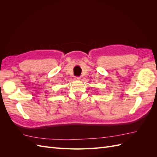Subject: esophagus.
I'll return each mask as SVG.
<instances>
[{
	"label": "esophagus",
	"mask_w": 157,
	"mask_h": 157,
	"mask_svg": "<svg viewBox=\"0 0 157 157\" xmlns=\"http://www.w3.org/2000/svg\"><path fill=\"white\" fill-rule=\"evenodd\" d=\"M80 78H80V77H75V79H76V80H80Z\"/></svg>",
	"instance_id": "esophagus-1"
}]
</instances>
